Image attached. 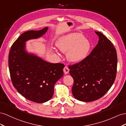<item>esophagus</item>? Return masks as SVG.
Masks as SVG:
<instances>
[{
	"mask_svg": "<svg viewBox=\"0 0 126 126\" xmlns=\"http://www.w3.org/2000/svg\"><path fill=\"white\" fill-rule=\"evenodd\" d=\"M63 71H64V73H65V74H67L69 73V69L68 68L67 66H65L64 68Z\"/></svg>",
	"mask_w": 126,
	"mask_h": 126,
	"instance_id": "34e87169",
	"label": "esophagus"
}]
</instances>
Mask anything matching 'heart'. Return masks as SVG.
<instances>
[{
    "label": "heart",
    "instance_id": "obj_1",
    "mask_svg": "<svg viewBox=\"0 0 126 126\" xmlns=\"http://www.w3.org/2000/svg\"><path fill=\"white\" fill-rule=\"evenodd\" d=\"M56 46L61 52L66 53L69 62L78 63L88 55L91 44L88 39L81 34L70 33L62 36L56 42Z\"/></svg>",
    "mask_w": 126,
    "mask_h": 126
}]
</instances>
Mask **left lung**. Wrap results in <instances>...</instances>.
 <instances>
[{"label": "left lung", "instance_id": "obj_1", "mask_svg": "<svg viewBox=\"0 0 126 126\" xmlns=\"http://www.w3.org/2000/svg\"><path fill=\"white\" fill-rule=\"evenodd\" d=\"M98 44L82 62L69 66L74 80L72 92L81 101L91 102L101 98L114 83L116 77L117 55L111 41L100 32Z\"/></svg>", "mask_w": 126, "mask_h": 126}]
</instances>
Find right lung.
I'll return each instance as SVG.
<instances>
[{"mask_svg": "<svg viewBox=\"0 0 126 126\" xmlns=\"http://www.w3.org/2000/svg\"><path fill=\"white\" fill-rule=\"evenodd\" d=\"M48 28L23 33L13 43L9 54L14 87L25 98L36 103H44L52 98L54 85L63 75L64 64L47 62L26 49L27 41L42 37Z\"/></svg>", "mask_w": 126, "mask_h": 126, "instance_id": "1", "label": "right lung"}]
</instances>
